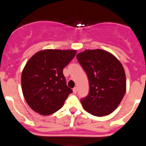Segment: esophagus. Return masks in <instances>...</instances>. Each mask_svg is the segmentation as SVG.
I'll return each instance as SVG.
<instances>
[{
  "mask_svg": "<svg viewBox=\"0 0 146 146\" xmlns=\"http://www.w3.org/2000/svg\"><path fill=\"white\" fill-rule=\"evenodd\" d=\"M77 87H74V88H73V93L74 94H77Z\"/></svg>",
  "mask_w": 146,
  "mask_h": 146,
  "instance_id": "1",
  "label": "esophagus"
}]
</instances>
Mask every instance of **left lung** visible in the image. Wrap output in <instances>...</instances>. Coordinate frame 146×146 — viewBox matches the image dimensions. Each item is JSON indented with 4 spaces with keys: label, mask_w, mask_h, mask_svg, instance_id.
<instances>
[{
    "label": "left lung",
    "mask_w": 146,
    "mask_h": 146,
    "mask_svg": "<svg viewBox=\"0 0 146 146\" xmlns=\"http://www.w3.org/2000/svg\"><path fill=\"white\" fill-rule=\"evenodd\" d=\"M77 58L87 74L89 94L80 100L82 107L96 116H104L118 108L126 89V74L113 54L100 50H86Z\"/></svg>",
    "instance_id": "left-lung-1"
}]
</instances>
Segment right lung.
<instances>
[{"mask_svg": "<svg viewBox=\"0 0 146 146\" xmlns=\"http://www.w3.org/2000/svg\"><path fill=\"white\" fill-rule=\"evenodd\" d=\"M76 53L74 50H44L28 60L22 72V91L33 110L48 115L64 106L72 90L66 86L63 69Z\"/></svg>", "mask_w": 146, "mask_h": 146, "instance_id": "1", "label": "right lung"}]
</instances>
